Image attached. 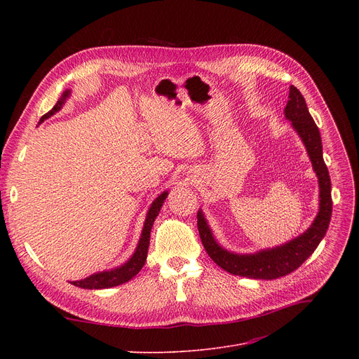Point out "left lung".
<instances>
[{"label":"left lung","mask_w":359,"mask_h":359,"mask_svg":"<svg viewBox=\"0 0 359 359\" xmlns=\"http://www.w3.org/2000/svg\"><path fill=\"white\" fill-rule=\"evenodd\" d=\"M285 118L291 121L301 141L306 145L307 154L318 179V214L310 229L282 246L259 250L253 255H237L222 249L217 243L202 210L198 211V230L203 248L219 268L233 275L253 279H276L299 268L317 249L325 237L332 217V184L327 165L323 160V145L320 130L313 121L303 94L294 86L290 87Z\"/></svg>","instance_id":"1"}]
</instances>
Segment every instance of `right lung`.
<instances>
[{
  "label": "right lung",
  "instance_id": "add662e5",
  "mask_svg": "<svg viewBox=\"0 0 359 359\" xmlns=\"http://www.w3.org/2000/svg\"><path fill=\"white\" fill-rule=\"evenodd\" d=\"M71 91L65 90L64 94L61 96V99L56 102V104L48 111L45 115L41 118L39 123H42L43 121H46L48 118H50L52 115H55L56 111L61 110L65 100L69 97ZM168 192H163L158 198L154 199V202L151 203L149 210L147 212L145 217V222H144V229L138 241V246L134 252V255L130 256V259L123 263L122 266H118L115 269H110V271H103V272H97V273H93L84 279L80 280H72L71 284L75 287H80L84 290H103V288H111V287H116L121 284H125L129 279L134 278L145 265V260H147V253H148V246H149V234H151V229H153V224L161 210V206L167 198Z\"/></svg>",
  "mask_w": 359,
  "mask_h": 359
}]
</instances>
